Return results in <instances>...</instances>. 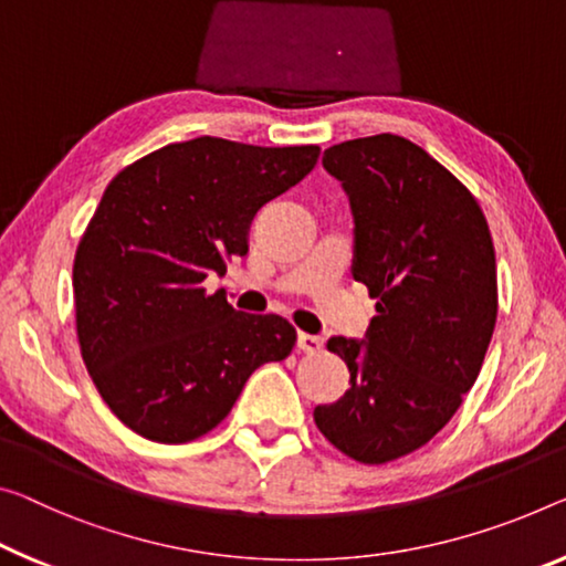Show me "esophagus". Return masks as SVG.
Masks as SVG:
<instances>
[{
	"label": "esophagus",
	"instance_id": "1",
	"mask_svg": "<svg viewBox=\"0 0 566 566\" xmlns=\"http://www.w3.org/2000/svg\"><path fill=\"white\" fill-rule=\"evenodd\" d=\"M298 349L303 354H318L324 349V338L311 336V334H298Z\"/></svg>",
	"mask_w": 566,
	"mask_h": 566
}]
</instances>
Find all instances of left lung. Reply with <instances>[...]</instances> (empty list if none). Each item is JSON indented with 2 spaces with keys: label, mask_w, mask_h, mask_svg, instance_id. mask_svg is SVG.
<instances>
[{
  "label": "left lung",
  "mask_w": 566,
  "mask_h": 566,
  "mask_svg": "<svg viewBox=\"0 0 566 566\" xmlns=\"http://www.w3.org/2000/svg\"><path fill=\"white\" fill-rule=\"evenodd\" d=\"M324 169L349 197L352 273L377 316L364 342L328 338L352 389L313 420L344 455L379 465L430 442L475 385L499 313L493 240L475 197L402 136L336 144Z\"/></svg>",
  "instance_id": "obj_1"
}]
</instances>
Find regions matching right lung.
<instances>
[{
	"instance_id": "right-lung-1",
	"label": "right lung",
	"mask_w": 566,
	"mask_h": 566,
	"mask_svg": "<svg viewBox=\"0 0 566 566\" xmlns=\"http://www.w3.org/2000/svg\"><path fill=\"white\" fill-rule=\"evenodd\" d=\"M318 154L199 136L111 179L75 250L73 295L83 361L126 428L169 446L202 438L260 364L293 352L283 316L234 311L202 283L248 255L255 212Z\"/></svg>"
}]
</instances>
